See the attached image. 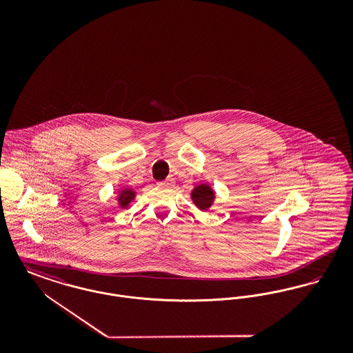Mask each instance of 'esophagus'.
I'll return each mask as SVG.
<instances>
[{
  "label": "esophagus",
  "instance_id": "esophagus-1",
  "mask_svg": "<svg viewBox=\"0 0 353 353\" xmlns=\"http://www.w3.org/2000/svg\"><path fill=\"white\" fill-rule=\"evenodd\" d=\"M164 185H168V186H170V185L174 184V179L173 177H168L164 183H163Z\"/></svg>",
  "mask_w": 353,
  "mask_h": 353
}]
</instances>
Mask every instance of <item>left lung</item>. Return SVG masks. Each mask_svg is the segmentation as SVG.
Listing matches in <instances>:
<instances>
[{
  "label": "left lung",
  "mask_w": 353,
  "mask_h": 353,
  "mask_svg": "<svg viewBox=\"0 0 353 353\" xmlns=\"http://www.w3.org/2000/svg\"><path fill=\"white\" fill-rule=\"evenodd\" d=\"M192 200L201 210H206L214 200V192L208 185H199L192 192Z\"/></svg>",
  "instance_id": "obj_1"
}]
</instances>
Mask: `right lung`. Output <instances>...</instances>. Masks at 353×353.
I'll return each instance as SVG.
<instances>
[{"instance_id": "obj_1", "label": "right lung", "mask_w": 353, "mask_h": 353, "mask_svg": "<svg viewBox=\"0 0 353 353\" xmlns=\"http://www.w3.org/2000/svg\"><path fill=\"white\" fill-rule=\"evenodd\" d=\"M134 192L131 189H124L119 194V202L121 206H127L130 202L134 200Z\"/></svg>"}]
</instances>
